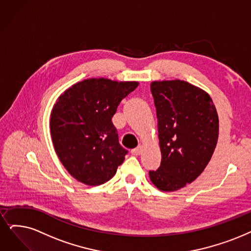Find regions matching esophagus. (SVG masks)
<instances>
[{
	"mask_svg": "<svg viewBox=\"0 0 251 251\" xmlns=\"http://www.w3.org/2000/svg\"><path fill=\"white\" fill-rule=\"evenodd\" d=\"M131 153H132L133 155H136V156H137V155H140V154L142 153V146H138V147L132 149Z\"/></svg>",
	"mask_w": 251,
	"mask_h": 251,
	"instance_id": "esophagus-1",
	"label": "esophagus"
}]
</instances>
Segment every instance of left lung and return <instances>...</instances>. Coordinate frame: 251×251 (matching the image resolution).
<instances>
[{"label":"left lung","instance_id":"left-lung-1","mask_svg":"<svg viewBox=\"0 0 251 251\" xmlns=\"http://www.w3.org/2000/svg\"><path fill=\"white\" fill-rule=\"evenodd\" d=\"M162 162L149 171L163 192H174L196 180L208 165L218 139V115L212 99L183 80L153 81Z\"/></svg>","mask_w":251,"mask_h":251}]
</instances>
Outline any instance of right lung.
Wrapping results in <instances>:
<instances>
[{
  "label": "right lung",
  "instance_id": "right-lung-1",
  "mask_svg": "<svg viewBox=\"0 0 251 251\" xmlns=\"http://www.w3.org/2000/svg\"><path fill=\"white\" fill-rule=\"evenodd\" d=\"M138 84L91 78L72 85L57 99L50 117L52 143L59 160L78 181L103 184L124 163L127 150L118 142L112 117Z\"/></svg>",
  "mask_w": 251,
  "mask_h": 251
}]
</instances>
